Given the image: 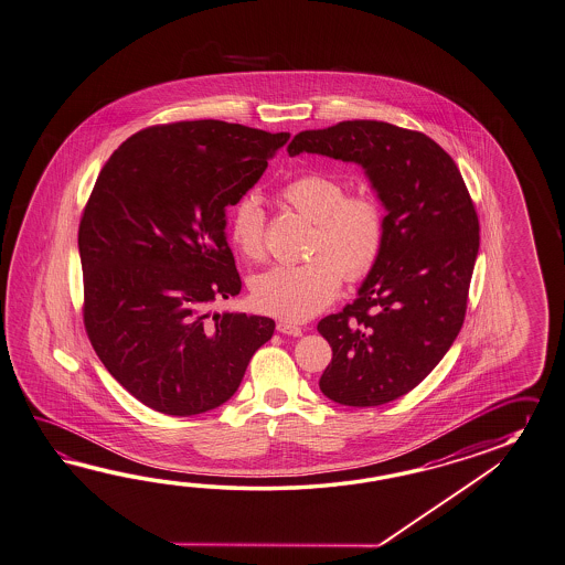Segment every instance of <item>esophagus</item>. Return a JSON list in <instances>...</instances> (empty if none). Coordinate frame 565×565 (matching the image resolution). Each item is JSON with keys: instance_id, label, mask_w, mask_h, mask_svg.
<instances>
[{"instance_id": "34e87169", "label": "esophagus", "mask_w": 565, "mask_h": 565, "mask_svg": "<svg viewBox=\"0 0 565 565\" xmlns=\"http://www.w3.org/2000/svg\"><path fill=\"white\" fill-rule=\"evenodd\" d=\"M276 329L282 333V335H292V338H299L302 335V329L299 326H292L289 321H278Z\"/></svg>"}]
</instances>
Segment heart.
<instances>
[{
    "mask_svg": "<svg viewBox=\"0 0 565 565\" xmlns=\"http://www.w3.org/2000/svg\"><path fill=\"white\" fill-rule=\"evenodd\" d=\"M292 210L316 224L311 260L275 266L252 280V301L282 321H307L326 309L340 290L341 276L360 280L381 256L384 211L367 195L345 198L343 184L307 172L280 189ZM230 239L248 260L264 258V211L256 198L239 199L230 215Z\"/></svg>",
    "mask_w": 565,
    "mask_h": 565,
    "instance_id": "obj_1",
    "label": "heart"
}]
</instances>
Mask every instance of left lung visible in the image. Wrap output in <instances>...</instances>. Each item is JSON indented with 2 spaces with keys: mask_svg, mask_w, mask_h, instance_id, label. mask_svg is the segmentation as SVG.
<instances>
[{
  "mask_svg": "<svg viewBox=\"0 0 565 565\" xmlns=\"http://www.w3.org/2000/svg\"><path fill=\"white\" fill-rule=\"evenodd\" d=\"M287 150L360 164L386 210L381 256L355 301L317 331L333 352L321 393L345 407L391 403L439 364L463 326L480 248L472 198L441 146L386 121L299 131Z\"/></svg>",
  "mask_w": 565,
  "mask_h": 565,
  "instance_id": "obj_1",
  "label": "left lung"
}]
</instances>
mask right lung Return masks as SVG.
Returning a JSON list of instances; mask_svg holds the SVG:
<instances>
[{
  "mask_svg": "<svg viewBox=\"0 0 565 565\" xmlns=\"http://www.w3.org/2000/svg\"><path fill=\"white\" fill-rule=\"evenodd\" d=\"M289 131L220 119L134 134L99 172L79 225L83 323L107 372L146 407L189 417L230 401L270 317L211 313L242 289L225 210Z\"/></svg>",
  "mask_w": 565,
  "mask_h": 565,
  "instance_id": "obj_1",
  "label": "right lung"
}]
</instances>
